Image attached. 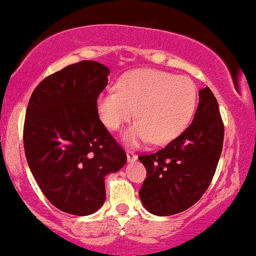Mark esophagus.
<instances>
[{"label":"esophagus","mask_w":256,"mask_h":256,"mask_svg":"<svg viewBox=\"0 0 256 256\" xmlns=\"http://www.w3.org/2000/svg\"><path fill=\"white\" fill-rule=\"evenodd\" d=\"M127 159L129 162H136V160L138 159V156H136L133 152H127Z\"/></svg>","instance_id":"1"}]
</instances>
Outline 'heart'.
<instances>
[{
  "label": "heart",
  "mask_w": 256,
  "mask_h": 256,
  "mask_svg": "<svg viewBox=\"0 0 256 256\" xmlns=\"http://www.w3.org/2000/svg\"><path fill=\"white\" fill-rule=\"evenodd\" d=\"M197 102V90L191 78L166 71L140 69L129 72L117 85L97 98V110L104 124L117 130L134 117L124 133L130 146L165 144L180 136L188 126Z\"/></svg>",
  "instance_id": "heart-1"
}]
</instances>
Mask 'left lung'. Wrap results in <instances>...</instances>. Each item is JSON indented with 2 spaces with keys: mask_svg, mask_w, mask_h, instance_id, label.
I'll return each instance as SVG.
<instances>
[{
  "mask_svg": "<svg viewBox=\"0 0 256 256\" xmlns=\"http://www.w3.org/2000/svg\"><path fill=\"white\" fill-rule=\"evenodd\" d=\"M191 124L166 146L140 155L146 178L139 190L150 213L172 216L194 206L210 186L220 162L224 124L210 88L198 92Z\"/></svg>",
  "mask_w": 256,
  "mask_h": 256,
  "instance_id": "1",
  "label": "left lung"
}]
</instances>
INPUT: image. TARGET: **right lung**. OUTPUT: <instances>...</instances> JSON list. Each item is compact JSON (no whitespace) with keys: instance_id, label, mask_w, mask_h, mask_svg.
Wrapping results in <instances>:
<instances>
[{"instance_id":"add662e5","label":"right lung","mask_w":256,"mask_h":256,"mask_svg":"<svg viewBox=\"0 0 256 256\" xmlns=\"http://www.w3.org/2000/svg\"><path fill=\"white\" fill-rule=\"evenodd\" d=\"M108 74L97 62H76L44 78L28 102L27 162L50 204L69 214L96 212L106 200L104 176L127 162L97 110Z\"/></svg>"}]
</instances>
